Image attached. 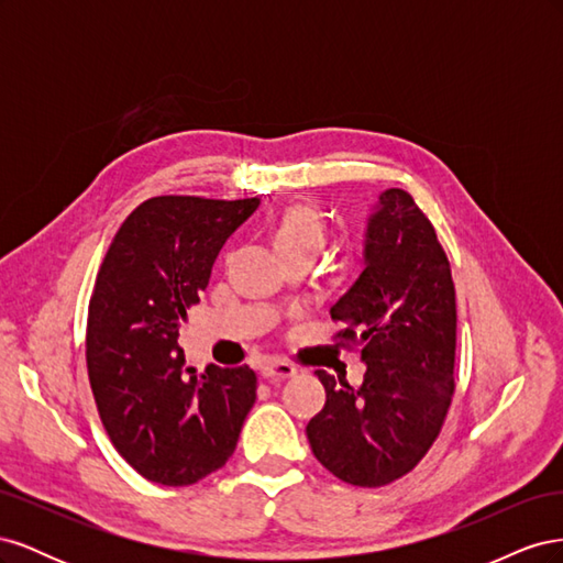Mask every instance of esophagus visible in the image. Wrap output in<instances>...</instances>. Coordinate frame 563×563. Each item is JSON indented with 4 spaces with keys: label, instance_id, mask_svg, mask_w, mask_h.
<instances>
[{
    "label": "esophagus",
    "instance_id": "34e87169",
    "mask_svg": "<svg viewBox=\"0 0 563 563\" xmlns=\"http://www.w3.org/2000/svg\"><path fill=\"white\" fill-rule=\"evenodd\" d=\"M263 376L267 380H282V378H294L296 376V366L288 364V362H279V360H272L265 362L261 368Z\"/></svg>",
    "mask_w": 563,
    "mask_h": 563
}]
</instances>
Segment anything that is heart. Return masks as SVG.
Returning <instances> with one entry per match:
<instances>
[{
    "label": "heart",
    "instance_id": "b5f03b06",
    "mask_svg": "<svg viewBox=\"0 0 563 563\" xmlns=\"http://www.w3.org/2000/svg\"><path fill=\"white\" fill-rule=\"evenodd\" d=\"M323 244H327V218L308 201L286 207L272 225V246L282 261H314Z\"/></svg>",
    "mask_w": 563,
    "mask_h": 563
}]
</instances>
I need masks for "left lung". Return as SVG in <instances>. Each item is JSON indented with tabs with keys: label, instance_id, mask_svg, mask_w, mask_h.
<instances>
[{
	"label": "left lung",
	"instance_id": "8db88e82",
	"mask_svg": "<svg viewBox=\"0 0 563 563\" xmlns=\"http://www.w3.org/2000/svg\"><path fill=\"white\" fill-rule=\"evenodd\" d=\"M364 272L331 308L335 345L366 362L352 387L314 371L327 404L308 422L314 457L340 482L378 488L437 441L455 391V286L434 225L399 187L368 218Z\"/></svg>",
	"mask_w": 563,
	"mask_h": 563
}]
</instances>
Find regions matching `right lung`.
Returning a JSON list of instances; mask_svg holds the SVG:
<instances>
[{"label":"right lung","mask_w":563,"mask_h":563,"mask_svg":"<svg viewBox=\"0 0 563 563\" xmlns=\"http://www.w3.org/2000/svg\"><path fill=\"white\" fill-rule=\"evenodd\" d=\"M261 199L162 195L117 230L98 269L87 368L110 441L147 482L190 486L223 467L255 401L253 368L183 373L178 329L228 236Z\"/></svg>","instance_id":"right-lung-1"}]
</instances>
